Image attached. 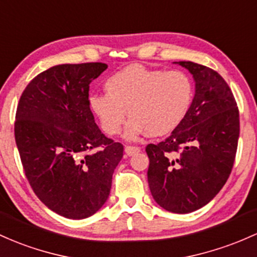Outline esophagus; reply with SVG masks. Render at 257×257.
I'll return each mask as SVG.
<instances>
[{
	"instance_id": "34e87169",
	"label": "esophagus",
	"mask_w": 257,
	"mask_h": 257,
	"mask_svg": "<svg viewBox=\"0 0 257 257\" xmlns=\"http://www.w3.org/2000/svg\"><path fill=\"white\" fill-rule=\"evenodd\" d=\"M124 151H125V154L128 156H133V155L140 152V148H138V146H125Z\"/></svg>"
}]
</instances>
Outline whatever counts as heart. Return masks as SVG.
Wrapping results in <instances>:
<instances>
[{
	"label": "heart",
	"mask_w": 257,
	"mask_h": 257,
	"mask_svg": "<svg viewBox=\"0 0 257 257\" xmlns=\"http://www.w3.org/2000/svg\"><path fill=\"white\" fill-rule=\"evenodd\" d=\"M107 94L89 97L91 111L103 131L117 135L131 115L125 129L128 140L144 134L160 137L171 133L184 119L193 101V81L183 70L150 69L131 64L106 80Z\"/></svg>",
	"instance_id": "b5f03b06"
}]
</instances>
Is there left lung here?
Returning a JSON list of instances; mask_svg holds the SVG:
<instances>
[{
    "label": "left lung",
    "instance_id": "8db88e82",
    "mask_svg": "<svg viewBox=\"0 0 257 257\" xmlns=\"http://www.w3.org/2000/svg\"><path fill=\"white\" fill-rule=\"evenodd\" d=\"M195 80L184 119L165 142L146 146L152 197L165 210L189 213L208 204L232 172L239 139V109L232 90L216 70L176 62Z\"/></svg>",
    "mask_w": 257,
    "mask_h": 257
}]
</instances>
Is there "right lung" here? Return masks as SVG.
<instances>
[{
	"instance_id": "obj_1",
	"label": "right lung",
	"mask_w": 257,
	"mask_h": 257,
	"mask_svg": "<svg viewBox=\"0 0 257 257\" xmlns=\"http://www.w3.org/2000/svg\"><path fill=\"white\" fill-rule=\"evenodd\" d=\"M106 63L58 64L28 84L14 137L24 173L50 210L72 219L96 213L108 199L123 145L101 133L89 85Z\"/></svg>"
}]
</instances>
